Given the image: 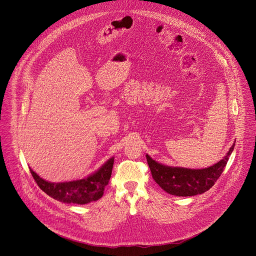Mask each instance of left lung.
<instances>
[{"label": "left lung", "mask_w": 256, "mask_h": 256, "mask_svg": "<svg viewBox=\"0 0 256 256\" xmlns=\"http://www.w3.org/2000/svg\"><path fill=\"white\" fill-rule=\"evenodd\" d=\"M233 144L227 155L214 165L202 169H188L165 166L146 155L157 184L166 192L177 196H192L208 190L221 176L234 150Z\"/></svg>", "instance_id": "left-lung-1"}]
</instances>
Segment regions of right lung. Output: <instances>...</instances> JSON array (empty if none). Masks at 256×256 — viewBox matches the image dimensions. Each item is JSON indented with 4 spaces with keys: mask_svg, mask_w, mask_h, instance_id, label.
Segmentation results:
<instances>
[{
    "mask_svg": "<svg viewBox=\"0 0 256 256\" xmlns=\"http://www.w3.org/2000/svg\"><path fill=\"white\" fill-rule=\"evenodd\" d=\"M114 162V158L112 157L86 178L58 184L42 179L31 168L30 172L40 190L50 198L62 202L85 204L102 198L104 188L112 177Z\"/></svg>",
    "mask_w": 256,
    "mask_h": 256,
    "instance_id": "1",
    "label": "right lung"
}]
</instances>
